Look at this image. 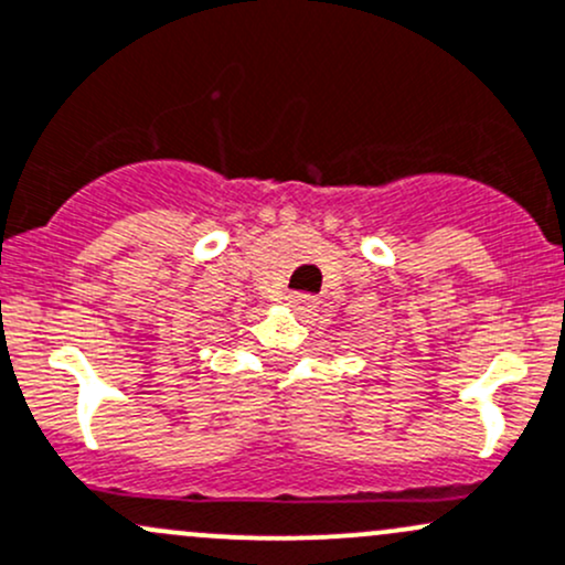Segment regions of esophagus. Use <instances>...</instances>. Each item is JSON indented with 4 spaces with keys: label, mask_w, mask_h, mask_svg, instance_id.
<instances>
[{
    "label": "esophagus",
    "mask_w": 565,
    "mask_h": 565,
    "mask_svg": "<svg viewBox=\"0 0 565 565\" xmlns=\"http://www.w3.org/2000/svg\"><path fill=\"white\" fill-rule=\"evenodd\" d=\"M287 302L295 308V311H311V308L317 306L313 295H306V292H292L287 298Z\"/></svg>",
    "instance_id": "obj_1"
}]
</instances>
